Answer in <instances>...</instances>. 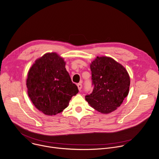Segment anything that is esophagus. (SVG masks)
<instances>
[{
	"label": "esophagus",
	"mask_w": 159,
	"mask_h": 159,
	"mask_svg": "<svg viewBox=\"0 0 159 159\" xmlns=\"http://www.w3.org/2000/svg\"><path fill=\"white\" fill-rule=\"evenodd\" d=\"M77 87H78L79 90H80L82 89V84H81V83H79V84H77Z\"/></svg>",
	"instance_id": "esophagus-1"
}]
</instances>
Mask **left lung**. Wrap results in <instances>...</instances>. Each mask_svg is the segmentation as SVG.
<instances>
[{"instance_id": "1", "label": "left lung", "mask_w": 159, "mask_h": 159, "mask_svg": "<svg viewBox=\"0 0 159 159\" xmlns=\"http://www.w3.org/2000/svg\"><path fill=\"white\" fill-rule=\"evenodd\" d=\"M93 89L85 100L102 114L117 109L129 92L130 77L126 69L108 57H97L90 64Z\"/></svg>"}]
</instances>
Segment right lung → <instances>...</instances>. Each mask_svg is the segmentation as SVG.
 Returning a JSON list of instances; mask_svg holds the SVG:
<instances>
[{"instance_id": "1", "label": "right lung", "mask_w": 159, "mask_h": 159, "mask_svg": "<svg viewBox=\"0 0 159 159\" xmlns=\"http://www.w3.org/2000/svg\"><path fill=\"white\" fill-rule=\"evenodd\" d=\"M56 53H47L30 69L27 79L28 95L35 107L48 116L63 111L79 92Z\"/></svg>"}]
</instances>
